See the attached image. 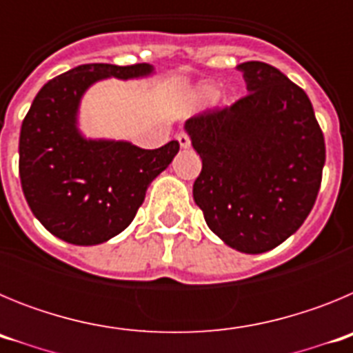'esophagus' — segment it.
<instances>
[{"label": "esophagus", "instance_id": "obj_1", "mask_svg": "<svg viewBox=\"0 0 353 353\" xmlns=\"http://www.w3.org/2000/svg\"><path fill=\"white\" fill-rule=\"evenodd\" d=\"M176 139H179L182 148H189V146H191V138H189V134L187 132H180L179 136H176Z\"/></svg>", "mask_w": 353, "mask_h": 353}]
</instances>
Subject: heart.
Returning a JSON list of instances; mask_svg holds the SVG:
<instances>
[{"label": "heart", "mask_w": 353, "mask_h": 353, "mask_svg": "<svg viewBox=\"0 0 353 353\" xmlns=\"http://www.w3.org/2000/svg\"><path fill=\"white\" fill-rule=\"evenodd\" d=\"M201 93H203V95H207V97H212L215 93V90L212 88V86H203V88H201Z\"/></svg>", "instance_id": "heart-1"}]
</instances>
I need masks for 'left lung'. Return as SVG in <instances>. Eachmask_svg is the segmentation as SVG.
Here are the masks:
<instances>
[{"instance_id": "obj_1", "label": "left lung", "mask_w": 353, "mask_h": 353, "mask_svg": "<svg viewBox=\"0 0 353 353\" xmlns=\"http://www.w3.org/2000/svg\"><path fill=\"white\" fill-rule=\"evenodd\" d=\"M248 95L185 121L201 173L192 185L208 228L260 254L297 232L316 201L323 132L304 90L263 61L239 65Z\"/></svg>"}]
</instances>
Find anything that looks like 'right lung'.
Listing matches in <instances>:
<instances>
[{"label":"right lung","instance_id":"obj_1","mask_svg":"<svg viewBox=\"0 0 353 353\" xmlns=\"http://www.w3.org/2000/svg\"><path fill=\"white\" fill-rule=\"evenodd\" d=\"M152 70L148 63L79 65L43 84L24 117L19 138L24 198L42 226L68 244H102L123 232L150 182L179 154V141L145 150L84 139L76 127L77 105L90 84Z\"/></svg>","mask_w":353,"mask_h":353}]
</instances>
